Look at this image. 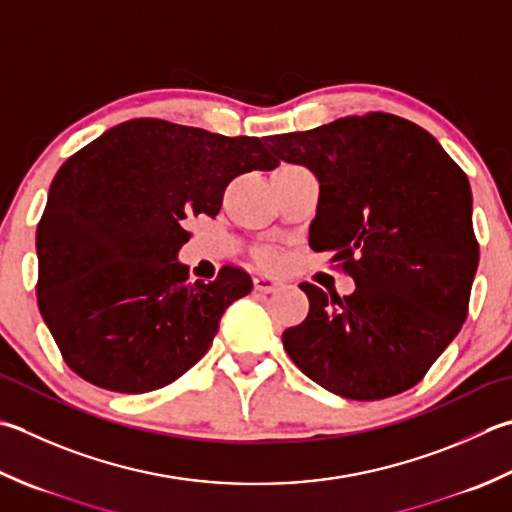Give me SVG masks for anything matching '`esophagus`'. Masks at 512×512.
Wrapping results in <instances>:
<instances>
[{
  "mask_svg": "<svg viewBox=\"0 0 512 512\" xmlns=\"http://www.w3.org/2000/svg\"><path fill=\"white\" fill-rule=\"evenodd\" d=\"M253 284L259 293H275V290L282 288V282H279L277 277H270V275H255Z\"/></svg>",
  "mask_w": 512,
  "mask_h": 512,
  "instance_id": "obj_1",
  "label": "esophagus"
}]
</instances>
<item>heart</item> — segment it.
Returning <instances> with one entry per match:
<instances>
[{"label":"heart","mask_w":512,"mask_h":512,"mask_svg":"<svg viewBox=\"0 0 512 512\" xmlns=\"http://www.w3.org/2000/svg\"><path fill=\"white\" fill-rule=\"evenodd\" d=\"M277 259H279V257H277L275 253H266V255H262V262H264V264H275Z\"/></svg>","instance_id":"1"}]
</instances>
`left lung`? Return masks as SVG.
<instances>
[{"instance_id":"8db88e82","label":"left lung","mask_w":512,"mask_h":512,"mask_svg":"<svg viewBox=\"0 0 512 512\" xmlns=\"http://www.w3.org/2000/svg\"><path fill=\"white\" fill-rule=\"evenodd\" d=\"M273 159L319 182L308 244L355 279L350 295L315 284L308 317L282 342L330 393L375 402L413 388L466 322L479 264L468 177L408 119L366 113L264 139Z\"/></svg>"}]
</instances>
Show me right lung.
<instances>
[{
  "label": "right lung",
  "mask_w": 512,
  "mask_h": 512,
  "mask_svg": "<svg viewBox=\"0 0 512 512\" xmlns=\"http://www.w3.org/2000/svg\"><path fill=\"white\" fill-rule=\"evenodd\" d=\"M259 137H224L164 119L106 130L64 166L37 224V306L64 362L115 393L164 388L213 344L224 310L253 288L224 266L188 282L177 259L188 217H215L224 190L273 170Z\"/></svg>",
  "instance_id": "obj_1"
}]
</instances>
